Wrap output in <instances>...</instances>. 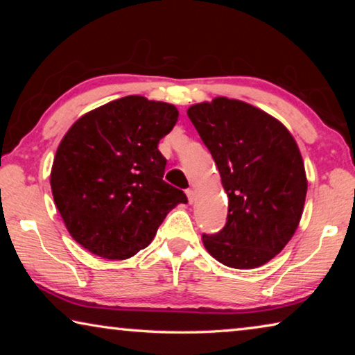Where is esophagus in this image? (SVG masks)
<instances>
[{
    "mask_svg": "<svg viewBox=\"0 0 355 355\" xmlns=\"http://www.w3.org/2000/svg\"><path fill=\"white\" fill-rule=\"evenodd\" d=\"M186 196H188L189 203H194V202H196V191H194V189H188V191H186Z\"/></svg>",
    "mask_w": 355,
    "mask_h": 355,
    "instance_id": "1",
    "label": "esophagus"
}]
</instances>
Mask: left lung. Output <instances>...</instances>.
I'll use <instances>...</instances> for the list:
<instances>
[{
	"label": "left lung",
	"instance_id": "left-lung-1",
	"mask_svg": "<svg viewBox=\"0 0 355 355\" xmlns=\"http://www.w3.org/2000/svg\"><path fill=\"white\" fill-rule=\"evenodd\" d=\"M228 196L227 222L202 235L222 264L252 269L285 248L302 216L307 178L297 144L279 120L239 100L214 98L188 110Z\"/></svg>",
	"mask_w": 355,
	"mask_h": 355
}]
</instances>
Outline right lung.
I'll return each instance as SVG.
<instances>
[{
    "label": "right lung",
    "instance_id": "add662e5",
    "mask_svg": "<svg viewBox=\"0 0 355 355\" xmlns=\"http://www.w3.org/2000/svg\"><path fill=\"white\" fill-rule=\"evenodd\" d=\"M178 120L177 107L139 95L84 114L58 147L53 199L76 243L107 260H125L152 243L167 213L188 203L163 180L158 144Z\"/></svg>",
    "mask_w": 355,
    "mask_h": 355
}]
</instances>
